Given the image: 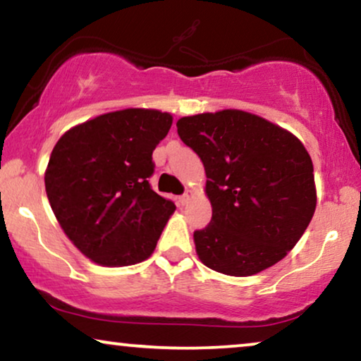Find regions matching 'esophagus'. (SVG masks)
<instances>
[{"label": "esophagus", "instance_id": "1", "mask_svg": "<svg viewBox=\"0 0 361 361\" xmlns=\"http://www.w3.org/2000/svg\"><path fill=\"white\" fill-rule=\"evenodd\" d=\"M190 195H192V192H190V190H185V192H184V194H182V195H180V197H179V202H180L182 205H185L187 202H189Z\"/></svg>", "mask_w": 361, "mask_h": 361}]
</instances>
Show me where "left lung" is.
Listing matches in <instances>:
<instances>
[{"instance_id": "8db88e82", "label": "left lung", "mask_w": 361, "mask_h": 361, "mask_svg": "<svg viewBox=\"0 0 361 361\" xmlns=\"http://www.w3.org/2000/svg\"><path fill=\"white\" fill-rule=\"evenodd\" d=\"M177 134L200 157L207 176L212 219L194 232L202 264L247 277L282 260L317 205L313 164L300 140L237 109L182 118Z\"/></svg>"}]
</instances>
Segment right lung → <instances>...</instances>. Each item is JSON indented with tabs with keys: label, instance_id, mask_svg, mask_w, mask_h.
I'll use <instances>...</instances> for the list:
<instances>
[{
	"label": "right lung",
	"instance_id": "right-lung-1",
	"mask_svg": "<svg viewBox=\"0 0 361 361\" xmlns=\"http://www.w3.org/2000/svg\"><path fill=\"white\" fill-rule=\"evenodd\" d=\"M172 116L124 109L87 121L61 135L44 174L59 226L87 259L106 267L134 265L156 249L176 210L152 190V151Z\"/></svg>",
	"mask_w": 361,
	"mask_h": 361
}]
</instances>
